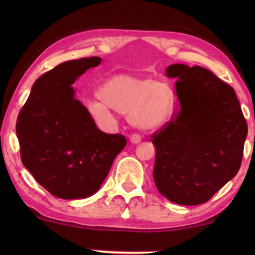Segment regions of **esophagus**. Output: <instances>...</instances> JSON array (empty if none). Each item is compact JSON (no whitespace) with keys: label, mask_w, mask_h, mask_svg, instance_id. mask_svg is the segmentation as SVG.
<instances>
[{"label":"esophagus","mask_w":255,"mask_h":255,"mask_svg":"<svg viewBox=\"0 0 255 255\" xmlns=\"http://www.w3.org/2000/svg\"><path fill=\"white\" fill-rule=\"evenodd\" d=\"M129 139H130L131 144H139V142L141 141V136H140L139 134H136V133L131 134V135L129 136Z\"/></svg>","instance_id":"obj_1"}]
</instances>
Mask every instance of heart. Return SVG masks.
<instances>
[{
  "instance_id": "obj_1",
  "label": "heart",
  "mask_w": 255,
  "mask_h": 255,
  "mask_svg": "<svg viewBox=\"0 0 255 255\" xmlns=\"http://www.w3.org/2000/svg\"><path fill=\"white\" fill-rule=\"evenodd\" d=\"M98 97L90 104L95 118L109 119L113 109L145 129L163 126L175 110L174 95L168 85L151 78L115 75L102 85Z\"/></svg>"
}]
</instances>
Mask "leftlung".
<instances>
[{"label":"left lung","instance_id":"left-lung-1","mask_svg":"<svg viewBox=\"0 0 255 255\" xmlns=\"http://www.w3.org/2000/svg\"><path fill=\"white\" fill-rule=\"evenodd\" d=\"M181 111L152 134L156 147L153 180L175 204L209 201L238 174L247 122L235 91L203 67L171 64Z\"/></svg>","mask_w":255,"mask_h":255}]
</instances>
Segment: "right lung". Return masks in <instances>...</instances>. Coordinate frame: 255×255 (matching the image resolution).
Listing matches in <instances>:
<instances>
[{
	"instance_id": "obj_1",
	"label": "right lung",
	"mask_w": 255,
	"mask_h": 255,
	"mask_svg": "<svg viewBox=\"0 0 255 255\" xmlns=\"http://www.w3.org/2000/svg\"><path fill=\"white\" fill-rule=\"evenodd\" d=\"M102 58L63 62L38 78L16 120L22 164L61 199L95 194L127 144L122 134L99 130L72 85Z\"/></svg>"
}]
</instances>
